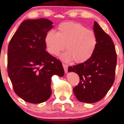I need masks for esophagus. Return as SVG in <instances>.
I'll return each mask as SVG.
<instances>
[{
  "label": "esophagus",
  "instance_id": "34e87169",
  "mask_svg": "<svg viewBox=\"0 0 124 124\" xmlns=\"http://www.w3.org/2000/svg\"><path fill=\"white\" fill-rule=\"evenodd\" d=\"M62 66H63V68H64V71H65V73H67L68 72V65L63 63V64H62Z\"/></svg>",
  "mask_w": 124,
  "mask_h": 124
}]
</instances>
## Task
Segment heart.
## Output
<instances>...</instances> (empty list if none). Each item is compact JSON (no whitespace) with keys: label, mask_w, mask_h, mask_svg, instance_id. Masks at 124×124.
<instances>
[{"label":"heart","mask_w":124,"mask_h":124,"mask_svg":"<svg viewBox=\"0 0 124 124\" xmlns=\"http://www.w3.org/2000/svg\"><path fill=\"white\" fill-rule=\"evenodd\" d=\"M45 42L50 54L57 56L65 45L67 51L60 55L61 60L66 62L74 60L76 63H82L92 57L98 40L93 30L80 23L68 22L59 24L57 33L53 30L48 32Z\"/></svg>","instance_id":"obj_1"}]
</instances>
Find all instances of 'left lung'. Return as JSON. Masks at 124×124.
<instances>
[{
  "label": "left lung",
  "instance_id": "obj_1",
  "mask_svg": "<svg viewBox=\"0 0 124 124\" xmlns=\"http://www.w3.org/2000/svg\"><path fill=\"white\" fill-rule=\"evenodd\" d=\"M93 31L98 43L92 57L68 68L69 72L73 71L79 77V83L73 88L75 97L87 103L99 101L106 95L114 82L117 63L115 47L110 36L96 22Z\"/></svg>",
  "mask_w": 124,
  "mask_h": 124
}]
</instances>
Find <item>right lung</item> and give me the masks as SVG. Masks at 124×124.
I'll return each instance as SVG.
<instances>
[{
	"mask_svg": "<svg viewBox=\"0 0 124 124\" xmlns=\"http://www.w3.org/2000/svg\"><path fill=\"white\" fill-rule=\"evenodd\" d=\"M53 27L47 19L23 21L8 49V74L15 93L24 101L40 103L51 94V77H62L60 61L46 51L45 39Z\"/></svg>",
	"mask_w": 124,
	"mask_h": 124,
	"instance_id": "1",
	"label": "right lung"
}]
</instances>
